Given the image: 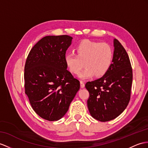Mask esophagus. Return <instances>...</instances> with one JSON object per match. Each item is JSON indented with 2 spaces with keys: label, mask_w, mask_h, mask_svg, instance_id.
I'll list each match as a JSON object with an SVG mask.
<instances>
[{
  "label": "esophagus",
  "mask_w": 148,
  "mask_h": 148,
  "mask_svg": "<svg viewBox=\"0 0 148 148\" xmlns=\"http://www.w3.org/2000/svg\"><path fill=\"white\" fill-rule=\"evenodd\" d=\"M80 86H81V88H82L85 87V83H84V81L80 80Z\"/></svg>",
  "instance_id": "esophagus-1"
}]
</instances>
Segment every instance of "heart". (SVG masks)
Returning <instances> with one entry per match:
<instances>
[{"label":"heart","instance_id":"b5f03b06","mask_svg":"<svg viewBox=\"0 0 148 148\" xmlns=\"http://www.w3.org/2000/svg\"><path fill=\"white\" fill-rule=\"evenodd\" d=\"M76 54L68 53L64 56V62L68 70L77 74L84 66L85 68L78 74L82 79L102 77L110 68L113 60L111 46L105 42L90 40L82 41L75 48Z\"/></svg>","mask_w":148,"mask_h":148}]
</instances>
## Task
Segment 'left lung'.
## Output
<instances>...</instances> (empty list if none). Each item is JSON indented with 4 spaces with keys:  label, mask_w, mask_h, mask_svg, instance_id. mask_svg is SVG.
Wrapping results in <instances>:
<instances>
[{
    "label": "left lung",
    "mask_w": 148,
    "mask_h": 148,
    "mask_svg": "<svg viewBox=\"0 0 148 148\" xmlns=\"http://www.w3.org/2000/svg\"><path fill=\"white\" fill-rule=\"evenodd\" d=\"M112 63L102 77L88 82L87 106L91 116L101 122L113 120L127 107L131 99L132 70L129 56L117 39L114 40Z\"/></svg>",
    "instance_id": "left-lung-1"
}]
</instances>
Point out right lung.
<instances>
[{
  "label": "right lung",
  "instance_id": "add662e5",
  "mask_svg": "<svg viewBox=\"0 0 148 148\" xmlns=\"http://www.w3.org/2000/svg\"><path fill=\"white\" fill-rule=\"evenodd\" d=\"M71 39L68 35L42 38L32 47L25 63V93L32 109L47 121L62 118L80 87L64 62Z\"/></svg>",
  "mask_w": 148,
  "mask_h": 148
}]
</instances>
